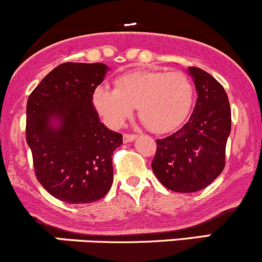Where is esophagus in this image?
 Segmentation results:
<instances>
[{"mask_svg":"<svg viewBox=\"0 0 262 262\" xmlns=\"http://www.w3.org/2000/svg\"><path fill=\"white\" fill-rule=\"evenodd\" d=\"M136 139H137L136 135H131V134H125V135H123V142H125V143L135 141V140H136Z\"/></svg>","mask_w":262,"mask_h":262,"instance_id":"obj_1","label":"esophagus"}]
</instances>
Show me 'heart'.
Wrapping results in <instances>:
<instances>
[{
  "instance_id": "b5f03b06",
  "label": "heart",
  "mask_w": 262,
  "mask_h": 262,
  "mask_svg": "<svg viewBox=\"0 0 262 262\" xmlns=\"http://www.w3.org/2000/svg\"><path fill=\"white\" fill-rule=\"evenodd\" d=\"M193 86L182 72L134 70L121 75L116 89L98 86L92 105L110 127H120L137 106L139 116L157 134L176 130L186 120Z\"/></svg>"
}]
</instances>
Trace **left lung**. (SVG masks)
Masks as SVG:
<instances>
[{"label": "left lung", "instance_id": "left-lung-1", "mask_svg": "<svg viewBox=\"0 0 262 262\" xmlns=\"http://www.w3.org/2000/svg\"><path fill=\"white\" fill-rule=\"evenodd\" d=\"M198 94L190 119L179 131L157 140L152 171L175 192H196L209 186L224 170L225 148L231 131V110L226 92L204 70H186Z\"/></svg>", "mask_w": 262, "mask_h": 262}]
</instances>
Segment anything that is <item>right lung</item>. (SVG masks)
Instances as JSON below:
<instances>
[{"instance_id":"add662e5","label":"right lung","mask_w":262,"mask_h":262,"mask_svg":"<svg viewBox=\"0 0 262 262\" xmlns=\"http://www.w3.org/2000/svg\"><path fill=\"white\" fill-rule=\"evenodd\" d=\"M110 67L66 62L45 76L27 101L26 140L35 172L53 198L90 204L114 181L112 154L122 135L100 122L92 94Z\"/></svg>"}]
</instances>
